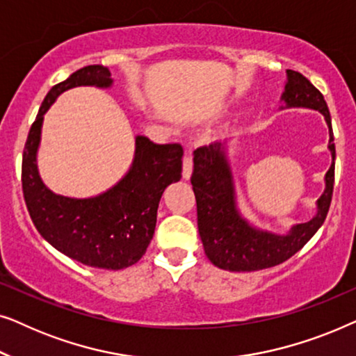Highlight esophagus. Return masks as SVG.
Wrapping results in <instances>:
<instances>
[{"label":"esophagus","mask_w":356,"mask_h":356,"mask_svg":"<svg viewBox=\"0 0 356 356\" xmlns=\"http://www.w3.org/2000/svg\"><path fill=\"white\" fill-rule=\"evenodd\" d=\"M191 173H193V155L186 154L183 159V178L189 179L191 178Z\"/></svg>","instance_id":"34e87169"}]
</instances>
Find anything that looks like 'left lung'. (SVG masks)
Returning <instances> with one entry per match:
<instances>
[{
  "label": "left lung",
  "instance_id": "obj_1",
  "mask_svg": "<svg viewBox=\"0 0 356 356\" xmlns=\"http://www.w3.org/2000/svg\"><path fill=\"white\" fill-rule=\"evenodd\" d=\"M289 82L282 95L289 106H306L319 110L329 126V149L332 165L325 173V191L318 201V213L309 222L291 228L289 235L256 230L243 220L235 207L233 179L220 143L202 145L194 150L191 184L197 206V228L204 251L213 266L232 272L269 269L290 259L327 217L334 191L335 144L330 113L324 95L298 71H286Z\"/></svg>",
  "mask_w": 356,
  "mask_h": 356
}]
</instances>
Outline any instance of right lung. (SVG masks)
Segmentation results:
<instances>
[{"label":"right lung","mask_w":356,"mask_h":356,"mask_svg":"<svg viewBox=\"0 0 356 356\" xmlns=\"http://www.w3.org/2000/svg\"><path fill=\"white\" fill-rule=\"evenodd\" d=\"M77 86H111L108 67H81L47 94L24 147V199L38 233L63 254L97 269H126L147 251L160 197L170 183L181 178L183 147L138 136L133 167L116 186L90 199L53 194L42 183L35 163L43 115L61 92Z\"/></svg>","instance_id":"right-lung-1"}]
</instances>
